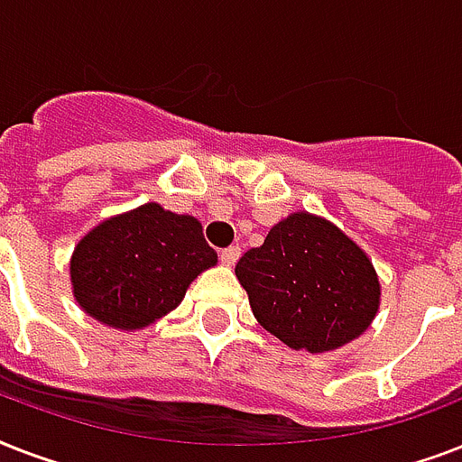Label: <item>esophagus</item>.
Segmentation results:
<instances>
[{
	"instance_id": "1",
	"label": "esophagus",
	"mask_w": 462,
	"mask_h": 462,
	"mask_svg": "<svg viewBox=\"0 0 462 462\" xmlns=\"http://www.w3.org/2000/svg\"><path fill=\"white\" fill-rule=\"evenodd\" d=\"M239 256H242V249H239V246H227V249L220 252V261H223L225 266H235Z\"/></svg>"
}]
</instances>
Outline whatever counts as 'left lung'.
Masks as SVG:
<instances>
[{"label": "left lung", "mask_w": 462, "mask_h": 462, "mask_svg": "<svg viewBox=\"0 0 462 462\" xmlns=\"http://www.w3.org/2000/svg\"><path fill=\"white\" fill-rule=\"evenodd\" d=\"M235 275L256 321L292 350L328 352L362 336L379 311L372 261L345 232L307 210L271 227Z\"/></svg>", "instance_id": "8db88e82"}]
</instances>
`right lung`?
<instances>
[{
    "label": "right lung",
    "instance_id": "obj_1",
    "mask_svg": "<svg viewBox=\"0 0 462 462\" xmlns=\"http://www.w3.org/2000/svg\"><path fill=\"white\" fill-rule=\"evenodd\" d=\"M216 261L196 217L143 203L93 227L76 245L69 271L86 314L136 330L180 307L191 281Z\"/></svg>",
    "mask_w": 462,
    "mask_h": 462
}]
</instances>
